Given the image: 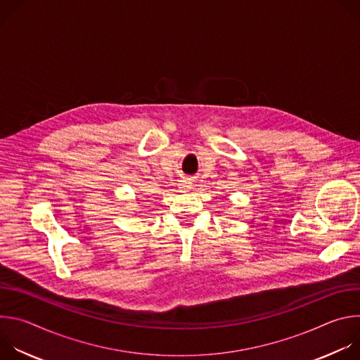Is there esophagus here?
Returning a JSON list of instances; mask_svg holds the SVG:
<instances>
[{
    "mask_svg": "<svg viewBox=\"0 0 360 360\" xmlns=\"http://www.w3.org/2000/svg\"><path fill=\"white\" fill-rule=\"evenodd\" d=\"M189 188H191L189 184H182V185H181V189H182V191H188Z\"/></svg>",
    "mask_w": 360,
    "mask_h": 360,
    "instance_id": "esophagus-1",
    "label": "esophagus"
}]
</instances>
